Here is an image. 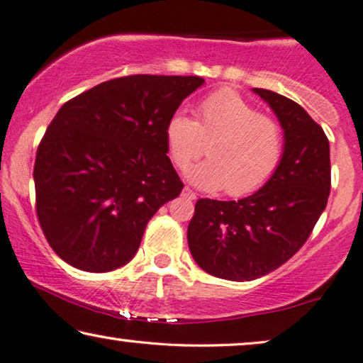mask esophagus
<instances>
[{
  "mask_svg": "<svg viewBox=\"0 0 363 363\" xmlns=\"http://www.w3.org/2000/svg\"><path fill=\"white\" fill-rule=\"evenodd\" d=\"M182 196H184V197H187V199H196V197H197V196H196V192H194L191 187H184Z\"/></svg>",
  "mask_w": 363,
  "mask_h": 363,
  "instance_id": "obj_1",
  "label": "esophagus"
}]
</instances>
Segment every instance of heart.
Returning <instances> with one entry per match:
<instances>
[{
	"instance_id": "1",
	"label": "heart",
	"mask_w": 363,
	"mask_h": 363,
	"mask_svg": "<svg viewBox=\"0 0 363 363\" xmlns=\"http://www.w3.org/2000/svg\"><path fill=\"white\" fill-rule=\"evenodd\" d=\"M208 160L187 171L189 181L206 191H225L232 197L257 192L281 164L284 135L278 121L258 110L232 89L203 96L196 106V121L174 113L166 125L171 161L186 167L202 156Z\"/></svg>"
}]
</instances>
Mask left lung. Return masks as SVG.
Instances as JSON below:
<instances>
[{"label": "left lung", "mask_w": 363, "mask_h": 363, "mask_svg": "<svg viewBox=\"0 0 363 363\" xmlns=\"http://www.w3.org/2000/svg\"><path fill=\"white\" fill-rule=\"evenodd\" d=\"M253 91L281 123V164L259 191L240 201L199 199L187 227L196 263L230 281H252L288 262L309 238L330 192L324 130L296 101L272 90Z\"/></svg>", "instance_id": "left-lung-1"}]
</instances>
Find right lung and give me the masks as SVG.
Here are the masks:
<instances>
[{"label":"right lung","mask_w":363,"mask_h":363,"mask_svg":"<svg viewBox=\"0 0 363 363\" xmlns=\"http://www.w3.org/2000/svg\"><path fill=\"white\" fill-rule=\"evenodd\" d=\"M202 84L128 75L57 111L39 143L34 186L40 228L65 263L105 273L135 257L147 222L184 187L166 155V125Z\"/></svg>","instance_id":"1"}]
</instances>
